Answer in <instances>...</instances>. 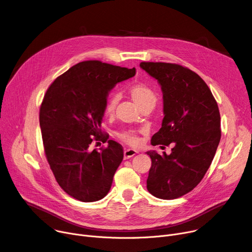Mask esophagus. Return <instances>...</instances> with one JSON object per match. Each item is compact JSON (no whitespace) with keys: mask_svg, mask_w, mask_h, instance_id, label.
<instances>
[{"mask_svg":"<svg viewBox=\"0 0 252 252\" xmlns=\"http://www.w3.org/2000/svg\"><path fill=\"white\" fill-rule=\"evenodd\" d=\"M137 154V152L133 151V150H126L124 152V157H125V159H128L130 158H132L133 156H135Z\"/></svg>","mask_w":252,"mask_h":252,"instance_id":"34e87169","label":"esophagus"}]
</instances>
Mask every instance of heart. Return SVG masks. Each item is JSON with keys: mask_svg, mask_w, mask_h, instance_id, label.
Returning <instances> with one entry per match:
<instances>
[{"mask_svg": "<svg viewBox=\"0 0 252 252\" xmlns=\"http://www.w3.org/2000/svg\"><path fill=\"white\" fill-rule=\"evenodd\" d=\"M128 93L133 99V101L136 103V105L139 109L142 107H153L156 105L158 100V95L156 92L149 87L148 85L143 83H136L129 87ZM119 102V94L116 93H111L106 96L104 105H103V115L106 118H111L114 116L117 104ZM121 139L126 142V145L130 147H137L139 145V137L132 133V132H124L120 134Z\"/></svg>", "mask_w": 252, "mask_h": 252, "instance_id": "obj_1", "label": "heart"}]
</instances>
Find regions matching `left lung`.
I'll list each match as a JSON object with an SVG mask.
<instances>
[{
  "mask_svg": "<svg viewBox=\"0 0 252 252\" xmlns=\"http://www.w3.org/2000/svg\"><path fill=\"white\" fill-rule=\"evenodd\" d=\"M163 94L164 118L152 145L172 146L171 154L148 152L152 158L147 189L161 199L178 198L203 178L221 137L219 105L205 82L177 63L142 62Z\"/></svg>",
  "mask_w": 252,
  "mask_h": 252,
  "instance_id": "obj_1",
  "label": "left lung"
}]
</instances>
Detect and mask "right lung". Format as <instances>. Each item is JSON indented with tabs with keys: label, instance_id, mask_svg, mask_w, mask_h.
Returning a JSON list of instances; mask_svg holds the SVG:
<instances>
[{
	"label": "right lung",
	"instance_id": "right-lung-1",
	"mask_svg": "<svg viewBox=\"0 0 252 252\" xmlns=\"http://www.w3.org/2000/svg\"><path fill=\"white\" fill-rule=\"evenodd\" d=\"M134 75V67L85 61L48 88L40 107L45 155L57 183L71 197L92 202L110 191L124 149L112 139L99 151L90 146L109 138L100 129L107 94Z\"/></svg>",
	"mask_w": 252,
	"mask_h": 252
}]
</instances>
